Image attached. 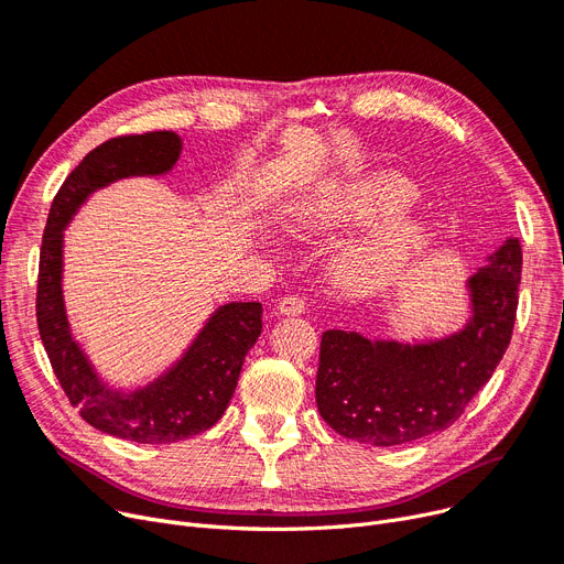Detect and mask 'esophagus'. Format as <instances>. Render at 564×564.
Instances as JSON below:
<instances>
[{
  "instance_id": "esophagus-1",
  "label": "esophagus",
  "mask_w": 564,
  "mask_h": 564,
  "mask_svg": "<svg viewBox=\"0 0 564 564\" xmlns=\"http://www.w3.org/2000/svg\"><path fill=\"white\" fill-rule=\"evenodd\" d=\"M305 307H307L305 299H303V296H296V293H293V296L282 299V301L278 303V312H280L282 316H299V314L305 312Z\"/></svg>"
}]
</instances>
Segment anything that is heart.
Returning a JSON list of instances; mask_svg holds the SVG:
<instances>
[{"instance_id": "b5f03b06", "label": "heart", "mask_w": 564, "mask_h": 564, "mask_svg": "<svg viewBox=\"0 0 564 564\" xmlns=\"http://www.w3.org/2000/svg\"><path fill=\"white\" fill-rule=\"evenodd\" d=\"M411 199L413 185L406 178L394 174L373 176L307 202L296 213V227L316 234L335 227L371 223L409 206ZM424 240L426 227L422 223H397L377 236L348 246L335 259V280L354 291L381 289L420 252Z\"/></svg>"}]
</instances>
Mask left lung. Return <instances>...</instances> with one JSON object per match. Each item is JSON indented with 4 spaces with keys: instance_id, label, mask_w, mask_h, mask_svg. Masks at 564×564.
Masks as SVG:
<instances>
[{
    "instance_id": "left-lung-1",
    "label": "left lung",
    "mask_w": 564,
    "mask_h": 564,
    "mask_svg": "<svg viewBox=\"0 0 564 564\" xmlns=\"http://www.w3.org/2000/svg\"><path fill=\"white\" fill-rule=\"evenodd\" d=\"M521 246L517 238L468 280L470 318L436 341L399 344L360 333L321 335L316 406L335 432L390 447L443 432L485 388L512 339Z\"/></svg>"
}]
</instances>
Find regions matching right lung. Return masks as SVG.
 I'll return each mask as SVG.
<instances>
[{"label": "right lung", "instance_id": "add662e5", "mask_svg": "<svg viewBox=\"0 0 564 564\" xmlns=\"http://www.w3.org/2000/svg\"><path fill=\"white\" fill-rule=\"evenodd\" d=\"M178 155L181 138L170 130L112 138L89 151L50 206L39 259V333L62 390L98 432L147 445L197 436L223 417L240 367L261 335V303L218 307L163 377L132 392L115 390L98 379L68 328L62 296L64 229L98 187L126 176L165 174Z\"/></svg>", "mask_w": 564, "mask_h": 564}]
</instances>
